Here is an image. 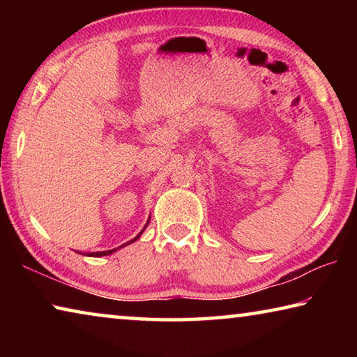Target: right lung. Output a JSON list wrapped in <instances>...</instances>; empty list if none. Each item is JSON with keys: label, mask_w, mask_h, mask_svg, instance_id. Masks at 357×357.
Masks as SVG:
<instances>
[{"label": "right lung", "mask_w": 357, "mask_h": 357, "mask_svg": "<svg viewBox=\"0 0 357 357\" xmlns=\"http://www.w3.org/2000/svg\"><path fill=\"white\" fill-rule=\"evenodd\" d=\"M149 223V222H148ZM148 223H146V225H144V228H146L148 227ZM144 228L142 229V231L140 233H138L137 234V236L134 238V239H132V241H129V243L128 244H130V243H134V241H137L138 238H140L142 236V233L144 231ZM128 244H124V245H128ZM114 250H116V249H113V250H105V252H93V253H89V257H104V255H110V253H113Z\"/></svg>", "instance_id": "add662e5"}]
</instances>
